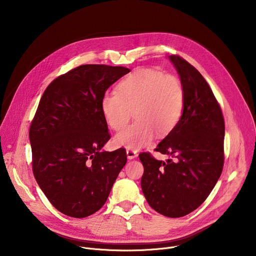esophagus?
Listing matches in <instances>:
<instances>
[{
  "mask_svg": "<svg viewBox=\"0 0 256 256\" xmlns=\"http://www.w3.org/2000/svg\"><path fill=\"white\" fill-rule=\"evenodd\" d=\"M126 156H128V160H132V159H134V158L138 156V153H136V151H134V150L128 149V150H126Z\"/></svg>",
  "mask_w": 256,
  "mask_h": 256,
  "instance_id": "obj_1",
  "label": "esophagus"
}]
</instances>
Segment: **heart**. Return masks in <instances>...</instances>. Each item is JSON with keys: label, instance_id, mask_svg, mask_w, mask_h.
<instances>
[{"label": "heart", "instance_id": "1", "mask_svg": "<svg viewBox=\"0 0 256 256\" xmlns=\"http://www.w3.org/2000/svg\"><path fill=\"white\" fill-rule=\"evenodd\" d=\"M107 124L114 130L128 126L114 138L118 146L140 149L156 136L170 134L178 124L184 108V91L174 76L152 68H138L118 85V93H105L100 102Z\"/></svg>", "mask_w": 256, "mask_h": 256}]
</instances>
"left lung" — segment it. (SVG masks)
<instances>
[{
    "mask_svg": "<svg viewBox=\"0 0 256 256\" xmlns=\"http://www.w3.org/2000/svg\"><path fill=\"white\" fill-rule=\"evenodd\" d=\"M184 91V108L176 128L155 149L174 158L165 162L140 153V180L148 204L169 218L186 216L208 196L224 165L222 110L200 72L177 56H168Z\"/></svg>",
    "mask_w": 256,
    "mask_h": 256,
    "instance_id": "8db88e82",
    "label": "left lung"
}]
</instances>
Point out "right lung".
Segmentation results:
<instances>
[{
	"label": "right lung",
	"instance_id": "right-lung-1",
	"mask_svg": "<svg viewBox=\"0 0 256 256\" xmlns=\"http://www.w3.org/2000/svg\"><path fill=\"white\" fill-rule=\"evenodd\" d=\"M124 66L83 64L46 89L29 130L36 181L60 212L85 218L102 208L126 163L124 148L103 151L110 138L100 102L126 75Z\"/></svg>",
	"mask_w": 256,
	"mask_h": 256
}]
</instances>
